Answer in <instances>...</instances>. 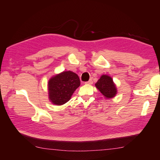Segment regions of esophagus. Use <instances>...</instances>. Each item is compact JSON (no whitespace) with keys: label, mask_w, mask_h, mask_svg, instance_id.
I'll return each mask as SVG.
<instances>
[{"label":"esophagus","mask_w":160,"mask_h":160,"mask_svg":"<svg viewBox=\"0 0 160 160\" xmlns=\"http://www.w3.org/2000/svg\"><path fill=\"white\" fill-rule=\"evenodd\" d=\"M93 83V81H92L91 79H90L88 82H85V84H89V85H91Z\"/></svg>","instance_id":"1"}]
</instances>
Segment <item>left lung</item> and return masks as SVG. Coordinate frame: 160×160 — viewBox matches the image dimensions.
<instances>
[{"instance_id": "1", "label": "left lung", "mask_w": 160, "mask_h": 160, "mask_svg": "<svg viewBox=\"0 0 160 160\" xmlns=\"http://www.w3.org/2000/svg\"><path fill=\"white\" fill-rule=\"evenodd\" d=\"M98 89L105 99H111L117 95L118 90L113 79L108 75H102L95 83Z\"/></svg>"}]
</instances>
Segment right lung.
Wrapping results in <instances>:
<instances>
[{"label": "right lung", "instance_id": "1", "mask_svg": "<svg viewBox=\"0 0 160 160\" xmlns=\"http://www.w3.org/2000/svg\"><path fill=\"white\" fill-rule=\"evenodd\" d=\"M79 86L78 75L71 71H62L52 76L48 82L49 99L54 105H63L71 99L72 95Z\"/></svg>", "mask_w": 160, "mask_h": 160}]
</instances>
